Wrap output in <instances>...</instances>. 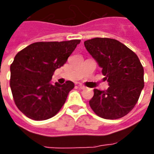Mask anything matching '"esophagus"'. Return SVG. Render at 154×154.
Here are the masks:
<instances>
[{
	"mask_svg": "<svg viewBox=\"0 0 154 154\" xmlns=\"http://www.w3.org/2000/svg\"><path fill=\"white\" fill-rule=\"evenodd\" d=\"M78 86H79V88H80V89H85V88H86V87L84 86L83 85H79Z\"/></svg>",
	"mask_w": 154,
	"mask_h": 154,
	"instance_id": "obj_1",
	"label": "esophagus"
}]
</instances>
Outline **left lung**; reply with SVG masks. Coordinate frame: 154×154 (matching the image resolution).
I'll list each match as a JSON object with an SVG mask.
<instances>
[{
    "instance_id": "8db88e82",
    "label": "left lung",
    "mask_w": 154,
    "mask_h": 154,
    "mask_svg": "<svg viewBox=\"0 0 154 154\" xmlns=\"http://www.w3.org/2000/svg\"><path fill=\"white\" fill-rule=\"evenodd\" d=\"M84 45L109 85L107 90L94 89L90 107L105 119L124 117L134 109L144 88V69L138 57L115 39L96 37Z\"/></svg>"
}]
</instances>
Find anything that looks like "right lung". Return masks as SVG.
<instances>
[{
    "label": "right lung",
    "mask_w": 154,
    "mask_h": 154,
    "mask_svg": "<svg viewBox=\"0 0 154 154\" xmlns=\"http://www.w3.org/2000/svg\"><path fill=\"white\" fill-rule=\"evenodd\" d=\"M80 42H36L15 56L10 65V88L16 105L26 117L44 121L61 109L74 83L67 81L63 85H53L52 76Z\"/></svg>",
    "instance_id": "right-lung-1"
}]
</instances>
